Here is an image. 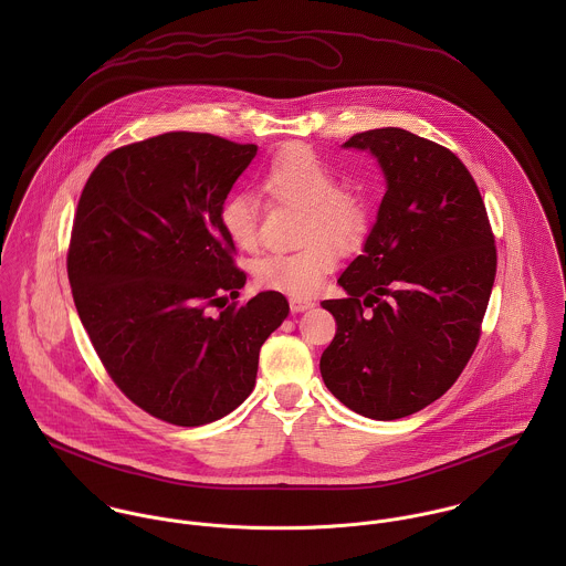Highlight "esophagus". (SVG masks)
Instances as JSON below:
<instances>
[{"instance_id":"1","label":"esophagus","mask_w":566,"mask_h":566,"mask_svg":"<svg viewBox=\"0 0 566 566\" xmlns=\"http://www.w3.org/2000/svg\"><path fill=\"white\" fill-rule=\"evenodd\" d=\"M290 307H292L294 314H303V312L316 307V303H314L312 298H298V296H294V298H290Z\"/></svg>"}]
</instances>
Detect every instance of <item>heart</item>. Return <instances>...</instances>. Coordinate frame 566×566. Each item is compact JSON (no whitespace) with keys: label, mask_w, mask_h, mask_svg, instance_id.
Segmentation results:
<instances>
[{"label":"heart","mask_w":566,"mask_h":566,"mask_svg":"<svg viewBox=\"0 0 566 566\" xmlns=\"http://www.w3.org/2000/svg\"><path fill=\"white\" fill-rule=\"evenodd\" d=\"M261 187L272 198L305 209L303 235L310 242L292 252H265L252 261L256 285L305 296L318 290L337 263V248L353 250L368 233V205L361 196L337 189V174L310 148L287 146L261 171ZM227 238L242 250L259 240V207L250 193H231L220 207Z\"/></svg>","instance_id":"b5f03b06"}]
</instances>
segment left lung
<instances>
[{"mask_svg":"<svg viewBox=\"0 0 566 566\" xmlns=\"http://www.w3.org/2000/svg\"><path fill=\"white\" fill-rule=\"evenodd\" d=\"M386 193L361 254L323 301L337 331L321 357L324 386L348 409L395 420L440 399L469 364L490 301L496 250L484 200L451 150L403 128L353 135Z\"/></svg>","mask_w":566,"mask_h":566,"instance_id":"obj_1","label":"left lung"}]
</instances>
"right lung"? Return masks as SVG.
Wrapping results in <instances>:
<instances>
[{
    "mask_svg": "<svg viewBox=\"0 0 566 566\" xmlns=\"http://www.w3.org/2000/svg\"><path fill=\"white\" fill-rule=\"evenodd\" d=\"M254 155L252 144L165 133L106 155L82 189L67 254L82 326L117 388L171 424L242 405L263 342L290 314L281 292L224 307L245 274L220 207Z\"/></svg>",
    "mask_w": 566,
    "mask_h": 566,
    "instance_id": "1",
    "label": "right lung"
}]
</instances>
